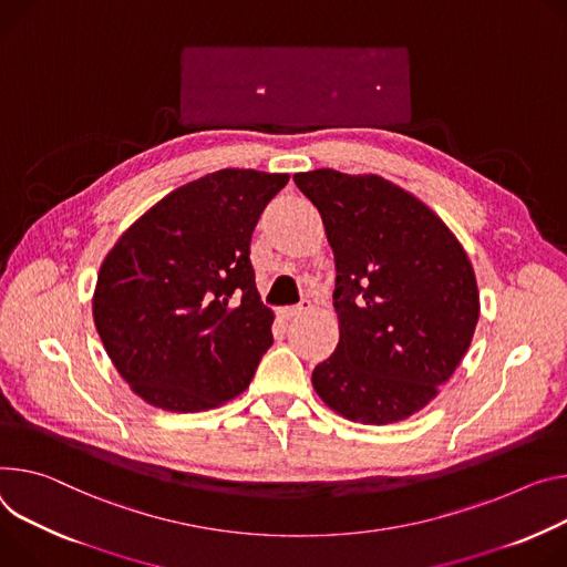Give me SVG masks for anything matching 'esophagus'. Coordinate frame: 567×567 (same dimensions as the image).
I'll return each instance as SVG.
<instances>
[{
	"mask_svg": "<svg viewBox=\"0 0 567 567\" xmlns=\"http://www.w3.org/2000/svg\"><path fill=\"white\" fill-rule=\"evenodd\" d=\"M312 307V302L310 300H300L298 305H291V307H282L280 310V315H282V319H296V317H300L302 312H307Z\"/></svg>",
	"mask_w": 567,
	"mask_h": 567,
	"instance_id": "esophagus-1",
	"label": "esophagus"
}]
</instances>
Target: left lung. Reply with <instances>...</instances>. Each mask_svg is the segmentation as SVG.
I'll return each mask as SVG.
<instances>
[{
    "mask_svg": "<svg viewBox=\"0 0 567 567\" xmlns=\"http://www.w3.org/2000/svg\"><path fill=\"white\" fill-rule=\"evenodd\" d=\"M334 252L339 343L312 373L319 398L364 425L414 416L471 348L480 291L454 233L375 174H293Z\"/></svg>",
    "mask_w": 567,
    "mask_h": 567,
    "instance_id": "left-lung-1",
    "label": "left lung"
}]
</instances>
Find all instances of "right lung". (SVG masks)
Segmentation results:
<instances>
[{"label": "right lung", "instance_id": "add662e5", "mask_svg": "<svg viewBox=\"0 0 567 567\" xmlns=\"http://www.w3.org/2000/svg\"><path fill=\"white\" fill-rule=\"evenodd\" d=\"M289 174L219 169L131 224L101 262L92 317L144 402L192 414L237 398L274 343L250 237Z\"/></svg>", "mask_w": 567, "mask_h": 567}]
</instances>
